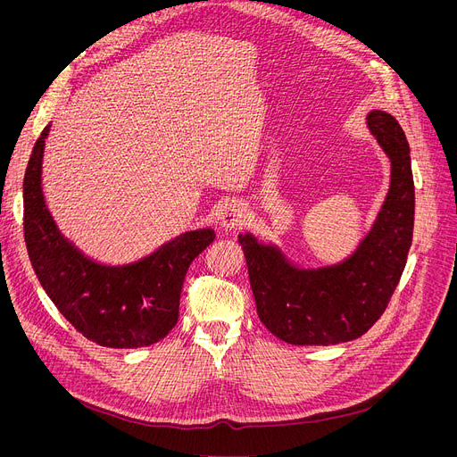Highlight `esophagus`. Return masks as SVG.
Masks as SVG:
<instances>
[{"label": "esophagus", "instance_id": "34e87169", "mask_svg": "<svg viewBox=\"0 0 457 457\" xmlns=\"http://www.w3.org/2000/svg\"><path fill=\"white\" fill-rule=\"evenodd\" d=\"M219 220H220V226H222L224 229L241 228V226L245 224V220H246V205L241 204V202H231V204H228V205L222 209V212H220V216H219Z\"/></svg>", "mask_w": 457, "mask_h": 457}]
</instances>
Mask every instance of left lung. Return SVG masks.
<instances>
[{
	"instance_id": "1",
	"label": "left lung",
	"mask_w": 457,
	"mask_h": 457,
	"mask_svg": "<svg viewBox=\"0 0 457 457\" xmlns=\"http://www.w3.org/2000/svg\"><path fill=\"white\" fill-rule=\"evenodd\" d=\"M367 128L391 161V183L370 231L348 257L300 267L278 245L238 235L257 315L289 345L329 346L361 337L383 315L403 272L415 220L410 144L386 111H370Z\"/></svg>"
}]
</instances>
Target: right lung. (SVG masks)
<instances>
[{
	"label": "right lung",
	"instance_id": "obj_1",
	"mask_svg": "<svg viewBox=\"0 0 457 457\" xmlns=\"http://www.w3.org/2000/svg\"><path fill=\"white\" fill-rule=\"evenodd\" d=\"M50 128L35 142L23 178V237L42 289L96 345L142 348L159 343L178 322L185 274L214 241V229L185 231L128 265L90 259L61 233L44 200L42 157Z\"/></svg>",
	"mask_w": 457,
	"mask_h": 457
}]
</instances>
